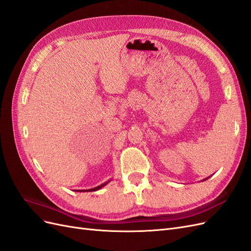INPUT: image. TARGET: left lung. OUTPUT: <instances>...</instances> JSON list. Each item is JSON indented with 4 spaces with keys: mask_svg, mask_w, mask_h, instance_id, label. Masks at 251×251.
I'll return each mask as SVG.
<instances>
[{
    "mask_svg": "<svg viewBox=\"0 0 251 251\" xmlns=\"http://www.w3.org/2000/svg\"><path fill=\"white\" fill-rule=\"evenodd\" d=\"M207 179H208V178H206V179H204V180H207ZM204 180H203V181H204Z\"/></svg>",
    "mask_w": 251,
    "mask_h": 251,
    "instance_id": "8db88e82",
    "label": "left lung"
}]
</instances>
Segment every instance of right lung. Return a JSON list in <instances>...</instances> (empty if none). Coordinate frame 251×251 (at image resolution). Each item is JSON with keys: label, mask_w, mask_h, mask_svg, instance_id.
<instances>
[{"label": "right lung", "mask_w": 251, "mask_h": 251, "mask_svg": "<svg viewBox=\"0 0 251 251\" xmlns=\"http://www.w3.org/2000/svg\"><path fill=\"white\" fill-rule=\"evenodd\" d=\"M111 180H109V181H107V182H104V183H102V184H100V185H98V186H96V187H94V188H90V189H78V191H76V192H95V191H98V189H100V188H102L104 185H107L109 182H110Z\"/></svg>", "instance_id": "right-lung-1"}]
</instances>
